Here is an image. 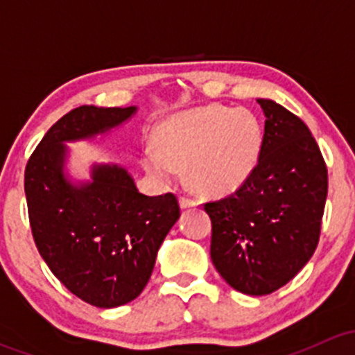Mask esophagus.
Wrapping results in <instances>:
<instances>
[{
    "label": "esophagus",
    "instance_id": "1",
    "mask_svg": "<svg viewBox=\"0 0 355 355\" xmlns=\"http://www.w3.org/2000/svg\"><path fill=\"white\" fill-rule=\"evenodd\" d=\"M180 206H182V209H189V207H194V206H198V202H196L194 199H189V198H180Z\"/></svg>",
    "mask_w": 355,
    "mask_h": 355
}]
</instances>
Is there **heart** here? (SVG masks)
<instances>
[{
	"mask_svg": "<svg viewBox=\"0 0 355 355\" xmlns=\"http://www.w3.org/2000/svg\"><path fill=\"white\" fill-rule=\"evenodd\" d=\"M156 146L142 151L144 170L171 184L187 168V180L206 196H227L252 177L263 153L264 132L249 110L207 105L164 118Z\"/></svg>",
	"mask_w": 355,
	"mask_h": 355,
	"instance_id": "obj_1",
	"label": "heart"
}]
</instances>
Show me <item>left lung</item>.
I'll list each match as a JSON object with an SVG mask.
<instances>
[{
  "label": "left lung",
  "instance_id": "8db88e82",
  "mask_svg": "<svg viewBox=\"0 0 355 355\" xmlns=\"http://www.w3.org/2000/svg\"><path fill=\"white\" fill-rule=\"evenodd\" d=\"M264 142L252 177L211 200V261L230 287L268 295L288 284L316 250L328 171L307 125L271 99H257Z\"/></svg>",
  "mask_w": 355,
  "mask_h": 355
}]
</instances>
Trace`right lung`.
<instances>
[{
	"instance_id": "add662e5",
	"label": "right lung",
	"mask_w": 355,
	"mask_h": 355,
	"mask_svg": "<svg viewBox=\"0 0 355 355\" xmlns=\"http://www.w3.org/2000/svg\"><path fill=\"white\" fill-rule=\"evenodd\" d=\"M135 111L71 110L49 128L25 168L28 220L39 254L73 295L103 309L141 295L180 207L173 194H141L132 175L114 163H94L91 180H71L65 170L67 142L106 134Z\"/></svg>"
}]
</instances>
